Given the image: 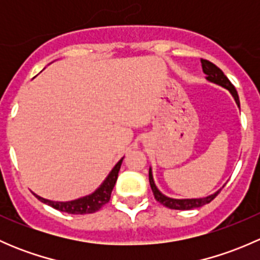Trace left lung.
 Returning <instances> with one entry per match:
<instances>
[{"label":"left lung","instance_id":"1","mask_svg":"<svg viewBox=\"0 0 260 260\" xmlns=\"http://www.w3.org/2000/svg\"><path fill=\"white\" fill-rule=\"evenodd\" d=\"M201 65H203V72L205 73V79L210 83L216 84V85L222 86L226 90L230 91V94L234 98L235 103L237 106L240 108V102H239V95H238L237 89L234 88L230 80L228 79L226 75L221 72V69L216 67L215 64L209 61V60H204L201 59ZM148 179H149V185H151L152 192H153L154 199L158 201L159 204H162L164 206L169 209H174V210H191V209H196V208H201V206L206 205V204L210 203L211 200H214L216 198V195L219 193L220 190H217L216 192L211 193V195L206 196V198H199V199H174V198H169V196L164 195L161 191L157 188L156 183H154L153 180V175H152V169L149 167L148 171Z\"/></svg>","mask_w":260,"mask_h":260}]
</instances>
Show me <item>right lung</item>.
I'll use <instances>...</instances> for the list:
<instances>
[{
	"label": "right lung",
	"mask_w": 260,
	"mask_h": 260,
	"mask_svg": "<svg viewBox=\"0 0 260 260\" xmlns=\"http://www.w3.org/2000/svg\"><path fill=\"white\" fill-rule=\"evenodd\" d=\"M123 158H124V157H122V158L117 162V165L112 169V171L109 172L108 176L106 177V180L101 183V186H99L94 192L89 193V195L86 196H83V198L75 199V200L72 201H52L48 200V199L41 198V196L36 195V193H34V195H35L41 203L46 204V205L51 206V208L56 209V210L59 211L68 212V214L83 215L98 211L102 206L106 205V204L111 200L112 190H113L115 182H117L118 172H119Z\"/></svg>",
	"instance_id": "add662e5"
}]
</instances>
